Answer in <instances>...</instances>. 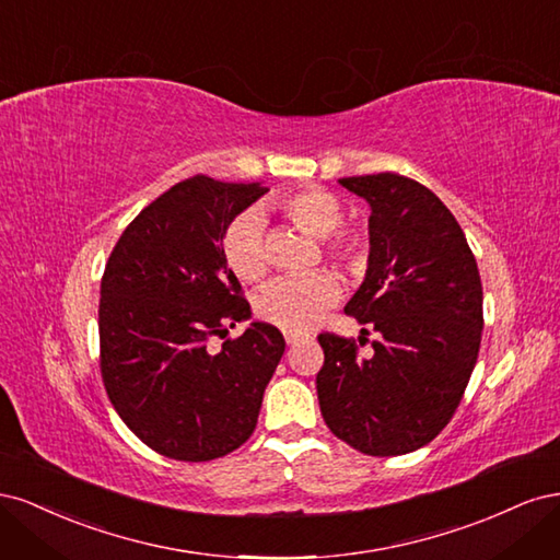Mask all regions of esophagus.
<instances>
[{"label":"esophagus","instance_id":"obj_1","mask_svg":"<svg viewBox=\"0 0 560 560\" xmlns=\"http://www.w3.org/2000/svg\"><path fill=\"white\" fill-rule=\"evenodd\" d=\"M284 341H287V346H296L299 341H303V336L292 334V331H284Z\"/></svg>","mask_w":560,"mask_h":560}]
</instances>
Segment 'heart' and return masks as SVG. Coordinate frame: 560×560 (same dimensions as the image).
Listing matches in <instances>:
<instances>
[{
  "instance_id": "heart-1",
  "label": "heart",
  "mask_w": 560,
  "mask_h": 560,
  "mask_svg": "<svg viewBox=\"0 0 560 560\" xmlns=\"http://www.w3.org/2000/svg\"><path fill=\"white\" fill-rule=\"evenodd\" d=\"M282 212L299 229L315 238H327L325 249L338 268H354L362 261V241L343 224V206L331 191L308 186L282 200ZM224 259L235 276L245 282H259L268 273L266 219L259 210L235 217L224 233ZM338 299V284L327 273L306 278H282L268 284L257 299V315L284 331H306L317 317Z\"/></svg>"
}]
</instances>
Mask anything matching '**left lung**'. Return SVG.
<instances>
[{"instance_id": "obj_1", "label": "left lung", "mask_w": 560, "mask_h": 560, "mask_svg": "<svg viewBox=\"0 0 560 560\" xmlns=\"http://www.w3.org/2000/svg\"><path fill=\"white\" fill-rule=\"evenodd\" d=\"M338 182L371 208L366 278L346 313L380 341L360 355L354 338L317 336L319 411L354 451L404 455L430 444L465 395L483 329L479 268L428 186L397 173Z\"/></svg>"}]
</instances>
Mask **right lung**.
<instances>
[{
    "label": "right lung",
    "instance_id": "1",
    "mask_svg": "<svg viewBox=\"0 0 560 560\" xmlns=\"http://www.w3.org/2000/svg\"><path fill=\"white\" fill-rule=\"evenodd\" d=\"M268 189L206 175L177 182L132 219L100 282V374L132 434L165 457L206 463L243 446L284 352L278 327L252 322L224 259V233Z\"/></svg>",
    "mask_w": 560,
    "mask_h": 560
}]
</instances>
